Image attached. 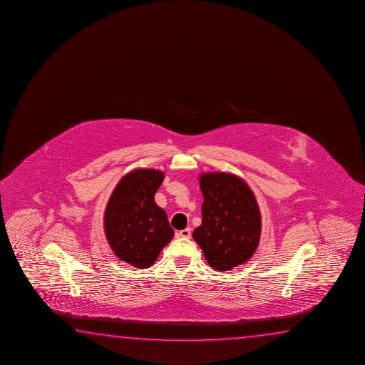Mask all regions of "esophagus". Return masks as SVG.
I'll use <instances>...</instances> for the list:
<instances>
[{
	"label": "esophagus",
	"instance_id": "34e87169",
	"mask_svg": "<svg viewBox=\"0 0 365 365\" xmlns=\"http://www.w3.org/2000/svg\"><path fill=\"white\" fill-rule=\"evenodd\" d=\"M190 236H192L190 228H185V230H182V231H178V232H177V237L190 238Z\"/></svg>",
	"mask_w": 365,
	"mask_h": 365
}]
</instances>
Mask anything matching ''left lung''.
<instances>
[{"mask_svg": "<svg viewBox=\"0 0 365 365\" xmlns=\"http://www.w3.org/2000/svg\"><path fill=\"white\" fill-rule=\"evenodd\" d=\"M202 225L193 231L212 269L228 271L249 261L257 249L261 213L254 192L237 175L202 173Z\"/></svg>", "mask_w": 365, "mask_h": 365, "instance_id": "1", "label": "left lung"}]
</instances>
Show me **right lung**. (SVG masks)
I'll return each instance as SVG.
<instances>
[{
	"label": "right lung",
	"instance_id": "add662e5",
	"mask_svg": "<svg viewBox=\"0 0 365 365\" xmlns=\"http://www.w3.org/2000/svg\"><path fill=\"white\" fill-rule=\"evenodd\" d=\"M163 180L157 169H135L119 180L106 205V240L119 259L138 269L152 266L175 236L167 213L154 202Z\"/></svg>",
	"mask_w": 365,
	"mask_h": 365
}]
</instances>
